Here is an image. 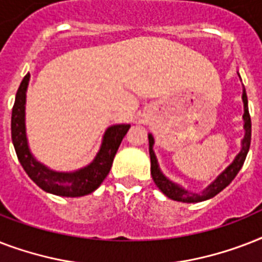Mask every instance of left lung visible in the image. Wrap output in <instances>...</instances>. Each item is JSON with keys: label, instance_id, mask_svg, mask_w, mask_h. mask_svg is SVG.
<instances>
[{"label": "left lung", "instance_id": "obj_1", "mask_svg": "<svg viewBox=\"0 0 262 262\" xmlns=\"http://www.w3.org/2000/svg\"><path fill=\"white\" fill-rule=\"evenodd\" d=\"M239 76V75H238ZM242 102H244V129L245 136L242 141H241V151L238 155L234 158L231 163L228 164L227 167L224 168L223 171L220 172L209 185H208L204 190L201 191H189L185 187H182L178 183L172 182L171 179H168L166 175L162 172L156 159L155 152H154V144L155 139L154 136L149 133L148 140H149V156H151V175L155 185L160 189V191L164 195H167L168 199L179 201V203H201L205 200H209L219 194L220 191L226 189V187L232 182V179L235 178L236 174L239 172L242 168L248 155L249 148H250V140H252V121H250V115H249V107H248V96H246V91L242 92Z\"/></svg>", "mask_w": 262, "mask_h": 262}]
</instances>
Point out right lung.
Instances as JSON below:
<instances>
[{"mask_svg": "<svg viewBox=\"0 0 262 262\" xmlns=\"http://www.w3.org/2000/svg\"><path fill=\"white\" fill-rule=\"evenodd\" d=\"M27 73L17 90L12 110V141L18 162L32 181L47 193L62 197H81L95 191L110 172L114 156L130 125H113L103 135L98 154L88 166L71 172L54 171L40 163L30 149L26 129L27 88L30 83Z\"/></svg>", "mask_w": 262, "mask_h": 262, "instance_id": "1", "label": "right lung"}]
</instances>
